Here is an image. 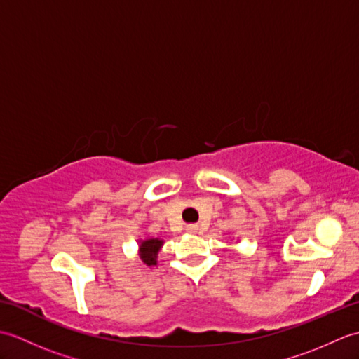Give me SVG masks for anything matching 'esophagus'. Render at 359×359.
Returning <instances> with one entry per match:
<instances>
[{
	"label": "esophagus",
	"instance_id": "34e87169",
	"mask_svg": "<svg viewBox=\"0 0 359 359\" xmlns=\"http://www.w3.org/2000/svg\"><path fill=\"white\" fill-rule=\"evenodd\" d=\"M187 231H188V233H196V231H197V225H194V224L187 225Z\"/></svg>",
	"mask_w": 359,
	"mask_h": 359
}]
</instances>
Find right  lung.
<instances>
[{
    "label": "right lung",
    "mask_w": 359,
    "mask_h": 359,
    "mask_svg": "<svg viewBox=\"0 0 359 359\" xmlns=\"http://www.w3.org/2000/svg\"><path fill=\"white\" fill-rule=\"evenodd\" d=\"M160 247H162V241L160 239H148L140 243V257L147 265H156L157 253Z\"/></svg>",
    "instance_id": "add662e5"
}]
</instances>
